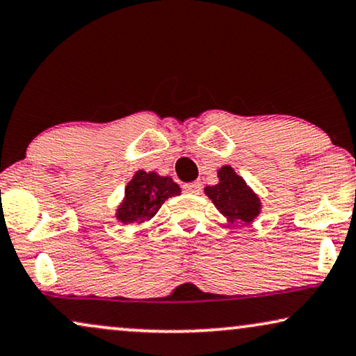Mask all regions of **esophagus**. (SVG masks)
Returning a JSON list of instances; mask_svg holds the SVG:
<instances>
[{"label": "esophagus", "mask_w": 356, "mask_h": 356, "mask_svg": "<svg viewBox=\"0 0 356 356\" xmlns=\"http://www.w3.org/2000/svg\"><path fill=\"white\" fill-rule=\"evenodd\" d=\"M183 189L189 194H199V193H201L202 186H201V183H199V181H193V183L183 184Z\"/></svg>", "instance_id": "34e87169"}]
</instances>
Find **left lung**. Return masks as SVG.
Listing matches in <instances>:
<instances>
[{
	"label": "left lung",
	"mask_w": 356,
	"mask_h": 356,
	"mask_svg": "<svg viewBox=\"0 0 356 356\" xmlns=\"http://www.w3.org/2000/svg\"><path fill=\"white\" fill-rule=\"evenodd\" d=\"M218 184L207 186L206 194L228 220L250 223L261 211V202L232 167L218 170Z\"/></svg>",
	"instance_id": "left-lung-1"
}]
</instances>
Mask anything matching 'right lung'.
Here are the masks:
<instances>
[{"mask_svg":"<svg viewBox=\"0 0 356 356\" xmlns=\"http://www.w3.org/2000/svg\"><path fill=\"white\" fill-rule=\"evenodd\" d=\"M179 193L181 189L172 178L140 170L126 186L124 201L116 217L123 223H143L152 218L168 197L178 196Z\"/></svg>","mask_w":356,"mask_h":356,"instance_id":"1","label":"right lung"}]
</instances>
